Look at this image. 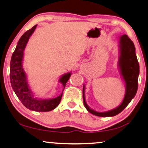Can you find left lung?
I'll return each instance as SVG.
<instances>
[{
  "instance_id": "1",
  "label": "left lung",
  "mask_w": 148,
  "mask_h": 148,
  "mask_svg": "<svg viewBox=\"0 0 148 148\" xmlns=\"http://www.w3.org/2000/svg\"><path fill=\"white\" fill-rule=\"evenodd\" d=\"M121 56L120 59V66L121 72L126 85V92L122 103L116 108L106 112H98L90 109L85 101L84 86L83 88L84 104L86 108L94 115L100 117L114 116L123 111L129 104L131 100L136 96L138 87V75L140 66L135 52V46L133 42L126 34L120 37Z\"/></svg>"
}]
</instances>
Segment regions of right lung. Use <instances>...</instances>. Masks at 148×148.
<instances>
[{"label":"right lung","instance_id":"right-lung-1","mask_svg":"<svg viewBox=\"0 0 148 148\" xmlns=\"http://www.w3.org/2000/svg\"><path fill=\"white\" fill-rule=\"evenodd\" d=\"M36 26L37 25L34 26L32 28L24 33L17 44L16 48L13 52L10 60V80L13 90L26 108L36 112H48L55 109L59 105L63 92L58 97L52 100H40L33 98L32 92L28 88L26 74L22 66L24 50L30 36L34 31ZM70 77V73H68L60 79L61 83L63 84L64 89Z\"/></svg>","mask_w":148,"mask_h":148}]
</instances>
